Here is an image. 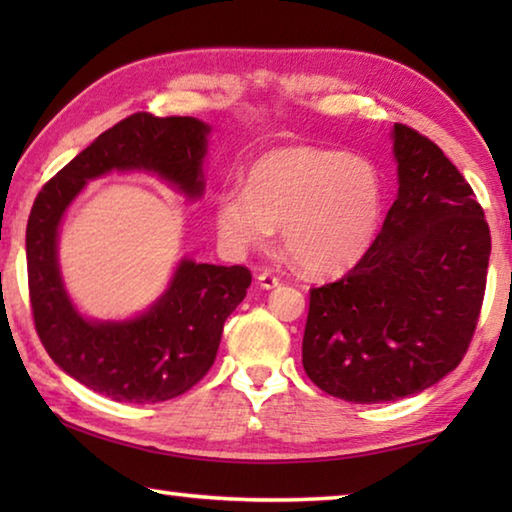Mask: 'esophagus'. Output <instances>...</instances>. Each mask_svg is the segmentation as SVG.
I'll use <instances>...</instances> for the list:
<instances>
[{"mask_svg":"<svg viewBox=\"0 0 512 512\" xmlns=\"http://www.w3.org/2000/svg\"><path fill=\"white\" fill-rule=\"evenodd\" d=\"M257 284H259V287H262V289H275L277 287V284H280V277H275L273 273H259L257 275Z\"/></svg>","mask_w":512,"mask_h":512,"instance_id":"34e87169","label":"esophagus"}]
</instances>
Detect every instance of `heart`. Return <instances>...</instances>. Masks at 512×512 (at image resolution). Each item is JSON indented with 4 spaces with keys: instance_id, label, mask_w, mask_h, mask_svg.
Returning a JSON list of instances; mask_svg holds the SVG:
<instances>
[{
    "instance_id": "b5f03b06",
    "label": "heart",
    "mask_w": 512,
    "mask_h": 512,
    "mask_svg": "<svg viewBox=\"0 0 512 512\" xmlns=\"http://www.w3.org/2000/svg\"><path fill=\"white\" fill-rule=\"evenodd\" d=\"M384 207L381 173L368 158L318 146H282L257 158L244 189L216 196L214 223L225 248L264 246L280 228L302 271L341 275L370 248Z\"/></svg>"
}]
</instances>
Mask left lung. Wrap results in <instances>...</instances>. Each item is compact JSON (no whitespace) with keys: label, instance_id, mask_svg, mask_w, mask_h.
<instances>
[{"label":"left lung","instance_id":"1","mask_svg":"<svg viewBox=\"0 0 512 512\" xmlns=\"http://www.w3.org/2000/svg\"><path fill=\"white\" fill-rule=\"evenodd\" d=\"M391 140L395 203L361 262L311 289L302 339L309 379L357 404L422 393L461 363L490 262V228L461 171L409 126Z\"/></svg>","mask_w":512,"mask_h":512}]
</instances>
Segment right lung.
<instances>
[{
	"instance_id": "add662e5",
	"label": "right lung",
	"mask_w": 512,
	"mask_h": 512,
	"mask_svg": "<svg viewBox=\"0 0 512 512\" xmlns=\"http://www.w3.org/2000/svg\"><path fill=\"white\" fill-rule=\"evenodd\" d=\"M210 133L212 126L196 117L137 112L65 164L33 203L27 268L40 341L60 370L115 402H164L201 381L219 352L225 320L246 298L253 277L244 266L180 257L167 289L140 314L90 318L76 307L60 273V228L85 185L108 173H146L198 201Z\"/></svg>"
}]
</instances>
